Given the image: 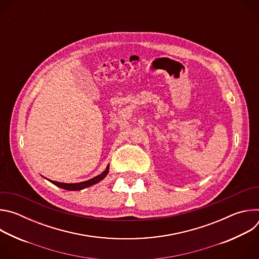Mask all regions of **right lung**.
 Segmentation results:
<instances>
[{
	"mask_svg": "<svg viewBox=\"0 0 259 259\" xmlns=\"http://www.w3.org/2000/svg\"><path fill=\"white\" fill-rule=\"evenodd\" d=\"M108 165L106 167V169L99 175L89 179V180H86V181H83V182H79V183H62V182H57V181H52L50 180L53 184H55V186L61 188V189H64V190H67V191H80V190H83L85 188H88L90 186H93V184L99 182L100 180H102L106 174L108 173Z\"/></svg>",
	"mask_w": 259,
	"mask_h": 259,
	"instance_id": "1",
	"label": "right lung"
}]
</instances>
